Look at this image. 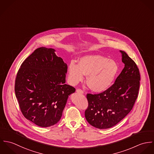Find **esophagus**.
<instances>
[{
	"mask_svg": "<svg viewBox=\"0 0 154 154\" xmlns=\"http://www.w3.org/2000/svg\"><path fill=\"white\" fill-rule=\"evenodd\" d=\"M76 92L77 93H79V94H84V91L80 89H76Z\"/></svg>",
	"mask_w": 154,
	"mask_h": 154,
	"instance_id": "34e87169",
	"label": "esophagus"
}]
</instances>
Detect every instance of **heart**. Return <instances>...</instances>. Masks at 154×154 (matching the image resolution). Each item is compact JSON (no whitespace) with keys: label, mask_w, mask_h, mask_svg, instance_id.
Here are the masks:
<instances>
[{"label":"heart","mask_w":154,"mask_h":154,"mask_svg":"<svg viewBox=\"0 0 154 154\" xmlns=\"http://www.w3.org/2000/svg\"><path fill=\"white\" fill-rule=\"evenodd\" d=\"M119 71L117 62L99 54L87 55L81 57L78 64L71 62L67 67L68 81L76 85L87 75V83L95 92L107 91L112 84Z\"/></svg>","instance_id":"heart-1"}]
</instances>
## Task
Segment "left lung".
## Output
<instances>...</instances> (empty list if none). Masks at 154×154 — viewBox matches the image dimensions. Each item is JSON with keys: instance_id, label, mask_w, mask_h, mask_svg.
<instances>
[{"instance_id": "obj_1", "label": "left lung", "mask_w": 154, "mask_h": 154, "mask_svg": "<svg viewBox=\"0 0 154 154\" xmlns=\"http://www.w3.org/2000/svg\"><path fill=\"white\" fill-rule=\"evenodd\" d=\"M120 52L125 67L114 84L102 93L87 95L89 105L85 116L91 126L98 129L116 125L131 111L137 97L140 79L139 69L125 51Z\"/></svg>"}]
</instances>
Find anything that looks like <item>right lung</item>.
Here are the masks:
<instances>
[{
	"mask_svg": "<svg viewBox=\"0 0 154 154\" xmlns=\"http://www.w3.org/2000/svg\"><path fill=\"white\" fill-rule=\"evenodd\" d=\"M51 48L36 49L19 69L15 91L24 117L46 128L61 119L69 96L75 89L67 85V66Z\"/></svg>",
	"mask_w": 154,
	"mask_h": 154,
	"instance_id": "1",
	"label": "right lung"
}]
</instances>
